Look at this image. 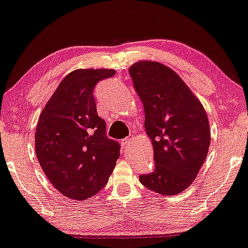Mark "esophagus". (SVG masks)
<instances>
[{
    "mask_svg": "<svg viewBox=\"0 0 248 248\" xmlns=\"http://www.w3.org/2000/svg\"><path fill=\"white\" fill-rule=\"evenodd\" d=\"M133 140V137H127V138H124L122 141H121V147H122V149H127L129 143L132 142Z\"/></svg>",
    "mask_w": 248,
    "mask_h": 248,
    "instance_id": "esophagus-1",
    "label": "esophagus"
}]
</instances>
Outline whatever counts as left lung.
Returning a JSON list of instances; mask_svg holds the SVG:
<instances>
[{
  "label": "left lung",
  "instance_id": "8db88e82",
  "mask_svg": "<svg viewBox=\"0 0 248 248\" xmlns=\"http://www.w3.org/2000/svg\"><path fill=\"white\" fill-rule=\"evenodd\" d=\"M143 105L155 168L140 182L163 195L178 194L192 184L207 156L211 130L202 104L174 70L156 62L129 68Z\"/></svg>",
  "mask_w": 248,
  "mask_h": 248
}]
</instances>
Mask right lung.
Returning <instances> with one entry per match:
<instances>
[{"instance_id":"right-lung-1","label":"right lung","mask_w":248,"mask_h":248,"mask_svg":"<svg viewBox=\"0 0 248 248\" xmlns=\"http://www.w3.org/2000/svg\"><path fill=\"white\" fill-rule=\"evenodd\" d=\"M111 69H78L60 82L35 130V152L47 179L64 197L83 201L104 188L120 156V144L106 135L98 116L96 84Z\"/></svg>"}]
</instances>
